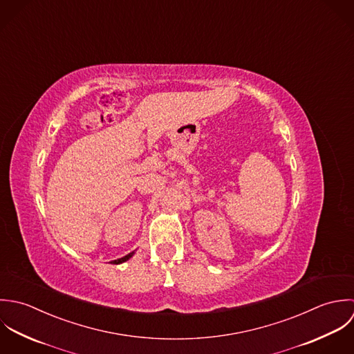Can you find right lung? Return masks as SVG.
I'll return each instance as SVG.
<instances>
[{"label": "right lung", "instance_id": "obj_1", "mask_svg": "<svg viewBox=\"0 0 354 354\" xmlns=\"http://www.w3.org/2000/svg\"><path fill=\"white\" fill-rule=\"evenodd\" d=\"M133 254H134V252H133V253H129V254H127V256H124V257H122V259H118V260H113V261H112V263H113V264H120V263H124V261H127V260H129V259H130V257H131V256H133Z\"/></svg>", "mask_w": 354, "mask_h": 354}]
</instances>
